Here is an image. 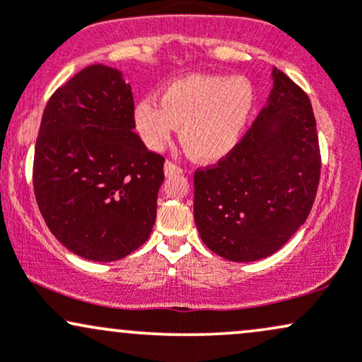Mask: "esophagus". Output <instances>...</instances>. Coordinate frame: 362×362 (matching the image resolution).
Instances as JSON below:
<instances>
[{
    "instance_id": "1",
    "label": "esophagus",
    "mask_w": 362,
    "mask_h": 362,
    "mask_svg": "<svg viewBox=\"0 0 362 362\" xmlns=\"http://www.w3.org/2000/svg\"><path fill=\"white\" fill-rule=\"evenodd\" d=\"M182 172H184V168L178 167L175 161L172 160L165 161V175H173V173H182Z\"/></svg>"
}]
</instances>
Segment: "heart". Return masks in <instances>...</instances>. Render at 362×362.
Segmentation results:
<instances>
[{
	"instance_id": "1",
	"label": "heart",
	"mask_w": 362,
	"mask_h": 362,
	"mask_svg": "<svg viewBox=\"0 0 362 362\" xmlns=\"http://www.w3.org/2000/svg\"><path fill=\"white\" fill-rule=\"evenodd\" d=\"M255 90L243 76L187 74L170 81L160 103L144 98L134 107V127L151 149H160L180 126V141L194 158L214 161L235 148L250 117Z\"/></svg>"
}]
</instances>
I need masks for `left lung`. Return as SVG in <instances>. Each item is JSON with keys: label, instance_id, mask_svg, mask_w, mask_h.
I'll return each mask as SVG.
<instances>
[{"label": "left lung", "instance_id": "left-lung-1", "mask_svg": "<svg viewBox=\"0 0 362 362\" xmlns=\"http://www.w3.org/2000/svg\"><path fill=\"white\" fill-rule=\"evenodd\" d=\"M269 103L228 155L194 173V218L206 247L231 262L277 252L317 197L320 144L308 95L274 69Z\"/></svg>", "mask_w": 362, "mask_h": 362}]
</instances>
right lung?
<instances>
[{
    "mask_svg": "<svg viewBox=\"0 0 362 362\" xmlns=\"http://www.w3.org/2000/svg\"><path fill=\"white\" fill-rule=\"evenodd\" d=\"M131 85L117 69L86 66L45 105L34 192L52 235L83 259L112 262L149 238L165 158L134 132Z\"/></svg>",
    "mask_w": 362,
    "mask_h": 362,
    "instance_id": "obj_1",
    "label": "right lung"
}]
</instances>
